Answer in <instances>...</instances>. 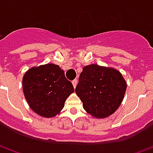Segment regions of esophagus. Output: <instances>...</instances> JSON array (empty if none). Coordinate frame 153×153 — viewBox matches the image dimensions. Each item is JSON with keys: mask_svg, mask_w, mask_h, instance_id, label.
Masks as SVG:
<instances>
[{"mask_svg": "<svg viewBox=\"0 0 153 153\" xmlns=\"http://www.w3.org/2000/svg\"><path fill=\"white\" fill-rule=\"evenodd\" d=\"M77 83H78V81H77V79H74L73 81H72V83H73L74 88H75V87H76Z\"/></svg>", "mask_w": 153, "mask_h": 153, "instance_id": "esophagus-1", "label": "esophagus"}]
</instances>
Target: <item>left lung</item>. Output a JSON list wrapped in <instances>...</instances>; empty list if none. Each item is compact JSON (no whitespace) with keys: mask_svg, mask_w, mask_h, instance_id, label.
<instances>
[{"mask_svg":"<svg viewBox=\"0 0 153 153\" xmlns=\"http://www.w3.org/2000/svg\"><path fill=\"white\" fill-rule=\"evenodd\" d=\"M126 91V82L118 70L89 65L83 67L75 88L87 112L105 118L117 110Z\"/></svg>","mask_w":153,"mask_h":153,"instance_id":"left-lung-1","label":"left lung"}]
</instances>
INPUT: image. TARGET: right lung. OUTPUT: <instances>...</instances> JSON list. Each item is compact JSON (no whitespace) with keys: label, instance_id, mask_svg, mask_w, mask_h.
<instances>
[{"label":"right lung","instance_id":"right-lung-1","mask_svg":"<svg viewBox=\"0 0 153 153\" xmlns=\"http://www.w3.org/2000/svg\"><path fill=\"white\" fill-rule=\"evenodd\" d=\"M23 89L31 109L43 117L58 114L67 97L74 92L64 70L55 64L28 70L23 78Z\"/></svg>","mask_w":153,"mask_h":153}]
</instances>
